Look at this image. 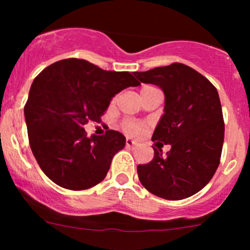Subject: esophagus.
Segmentation results:
<instances>
[{
  "label": "esophagus",
  "mask_w": 250,
  "mask_h": 250,
  "mask_svg": "<svg viewBox=\"0 0 250 250\" xmlns=\"http://www.w3.org/2000/svg\"><path fill=\"white\" fill-rule=\"evenodd\" d=\"M137 145V141L133 140L132 138H127V140H125V146L127 147H133V146Z\"/></svg>",
  "instance_id": "obj_1"
}]
</instances>
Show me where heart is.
Listing matches in <instances>:
<instances>
[{
  "instance_id": "1",
  "label": "heart",
  "mask_w": 250,
  "mask_h": 250,
  "mask_svg": "<svg viewBox=\"0 0 250 250\" xmlns=\"http://www.w3.org/2000/svg\"><path fill=\"white\" fill-rule=\"evenodd\" d=\"M153 88H155V87H152V85H145V87L141 88L140 93L147 92V90L153 89ZM122 128L125 129V132L128 133L129 135H139L140 133L143 132V130H145L146 125H144V123H140V122H132V121H125V122H123Z\"/></svg>"
}]
</instances>
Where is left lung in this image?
I'll use <instances>...</instances> for the list:
<instances>
[{
    "label": "left lung",
    "instance_id": "obj_1",
    "mask_svg": "<svg viewBox=\"0 0 250 250\" xmlns=\"http://www.w3.org/2000/svg\"><path fill=\"white\" fill-rule=\"evenodd\" d=\"M134 75L165 93V113L152 141L172 146L167 156L153 147V160L138 166L141 185L165 200L190 197L210 181L220 163L225 125L218 90L180 62Z\"/></svg>",
    "mask_w": 250,
    "mask_h": 250
}]
</instances>
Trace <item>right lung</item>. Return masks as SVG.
I'll return each mask as SVG.
<instances>
[{"label":"right lung","mask_w":250,"mask_h":250,"mask_svg":"<svg viewBox=\"0 0 250 250\" xmlns=\"http://www.w3.org/2000/svg\"><path fill=\"white\" fill-rule=\"evenodd\" d=\"M139 84L129 72L106 71L76 58L59 60L35 78L24 107L27 135L53 183L80 191L104 180L125 138L110 129L88 138L83 127L99 122L117 93Z\"/></svg>","instance_id":"add662e5"}]
</instances>
